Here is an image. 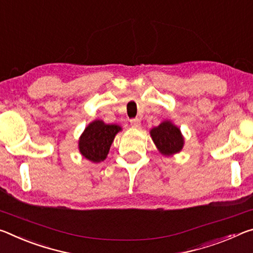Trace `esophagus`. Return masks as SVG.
<instances>
[{"label":"esophagus","mask_w":253,"mask_h":253,"mask_svg":"<svg viewBox=\"0 0 253 253\" xmlns=\"http://www.w3.org/2000/svg\"><path fill=\"white\" fill-rule=\"evenodd\" d=\"M130 126L132 127H140V126H141V121H140L139 119H132L130 121Z\"/></svg>","instance_id":"34e87169"}]
</instances>
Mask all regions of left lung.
Returning <instances> with one entry per match:
<instances>
[{
    "instance_id": "obj_1",
    "label": "left lung",
    "mask_w": 253,
    "mask_h": 253,
    "mask_svg": "<svg viewBox=\"0 0 253 253\" xmlns=\"http://www.w3.org/2000/svg\"><path fill=\"white\" fill-rule=\"evenodd\" d=\"M150 135L156 147L165 156H171L179 152L184 147V138L179 127L170 121L161 122L150 131Z\"/></svg>"
}]
</instances>
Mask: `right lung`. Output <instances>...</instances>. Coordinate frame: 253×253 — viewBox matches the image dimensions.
I'll use <instances>...</instances> for the list:
<instances>
[{
	"instance_id": "obj_1",
	"label": "right lung",
	"mask_w": 253,
	"mask_h": 253,
	"mask_svg": "<svg viewBox=\"0 0 253 253\" xmlns=\"http://www.w3.org/2000/svg\"><path fill=\"white\" fill-rule=\"evenodd\" d=\"M121 131L117 124H105L101 120L89 123L78 141L80 152L93 163H101L109 154L115 135Z\"/></svg>"
}]
</instances>
